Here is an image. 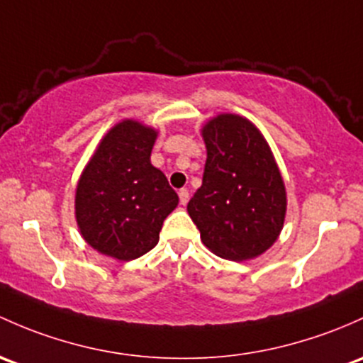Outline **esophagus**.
<instances>
[{
    "mask_svg": "<svg viewBox=\"0 0 363 363\" xmlns=\"http://www.w3.org/2000/svg\"><path fill=\"white\" fill-rule=\"evenodd\" d=\"M179 200H181L182 205L188 203V201H189V191H188V189H184V188L179 189Z\"/></svg>",
    "mask_w": 363,
    "mask_h": 363,
    "instance_id": "esophagus-1",
    "label": "esophagus"
}]
</instances>
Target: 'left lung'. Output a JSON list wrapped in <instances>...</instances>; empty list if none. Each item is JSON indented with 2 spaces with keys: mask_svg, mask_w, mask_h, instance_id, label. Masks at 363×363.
I'll list each match as a JSON object with an SVG mask.
<instances>
[{
  "mask_svg": "<svg viewBox=\"0 0 363 363\" xmlns=\"http://www.w3.org/2000/svg\"><path fill=\"white\" fill-rule=\"evenodd\" d=\"M207 162L188 213L208 250L230 261L264 254L280 236L287 191L272 147L247 118L220 113L201 128Z\"/></svg>",
  "mask_w": 363,
  "mask_h": 363,
  "instance_id": "obj_1",
  "label": "left lung"
}]
</instances>
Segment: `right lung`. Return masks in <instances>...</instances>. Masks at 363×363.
Instances as JSON below:
<instances>
[{
  "label": "right lung",
  "instance_id": "1",
  "mask_svg": "<svg viewBox=\"0 0 363 363\" xmlns=\"http://www.w3.org/2000/svg\"><path fill=\"white\" fill-rule=\"evenodd\" d=\"M158 130L121 120L99 143L76 184L79 235L99 254L118 261L140 257L158 243L177 193L151 165Z\"/></svg>",
  "mask_w": 363,
  "mask_h": 363
}]
</instances>
